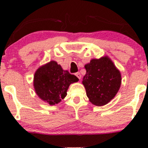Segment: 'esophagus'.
Instances as JSON below:
<instances>
[{"label": "esophagus", "instance_id": "obj_1", "mask_svg": "<svg viewBox=\"0 0 148 148\" xmlns=\"http://www.w3.org/2000/svg\"><path fill=\"white\" fill-rule=\"evenodd\" d=\"M75 75H76V76H77V78H78V79H79V80L81 79V74H80L79 72H77V73H76V74H75Z\"/></svg>", "mask_w": 148, "mask_h": 148}]
</instances>
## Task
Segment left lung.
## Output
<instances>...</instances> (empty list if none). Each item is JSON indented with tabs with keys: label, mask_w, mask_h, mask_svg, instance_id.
<instances>
[{
	"label": "left lung",
	"mask_w": 148,
	"mask_h": 148,
	"mask_svg": "<svg viewBox=\"0 0 148 148\" xmlns=\"http://www.w3.org/2000/svg\"><path fill=\"white\" fill-rule=\"evenodd\" d=\"M86 73L82 84L89 101L95 106H104L111 101L120 89L121 73L109 57L93 58L85 64Z\"/></svg>",
	"instance_id": "8db88e82"
}]
</instances>
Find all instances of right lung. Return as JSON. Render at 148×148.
Masks as SVG:
<instances>
[{"mask_svg":"<svg viewBox=\"0 0 148 148\" xmlns=\"http://www.w3.org/2000/svg\"><path fill=\"white\" fill-rule=\"evenodd\" d=\"M78 81L76 76L64 70L56 61L51 60L37 69L33 86L37 95L42 101L55 105L64 99L70 84Z\"/></svg>","mask_w":148,"mask_h":148,"instance_id":"obj_1","label":"right lung"}]
</instances>
